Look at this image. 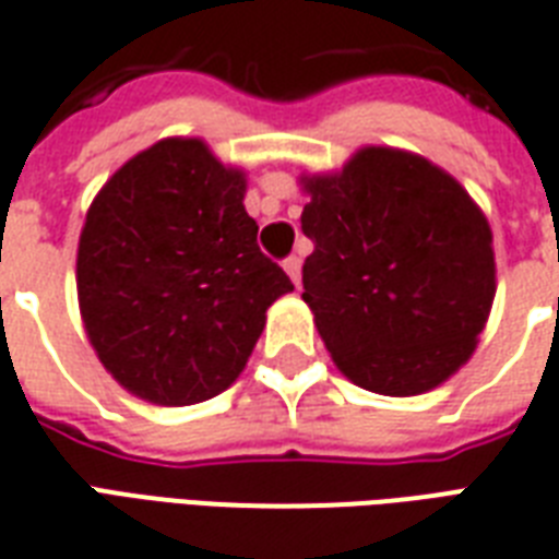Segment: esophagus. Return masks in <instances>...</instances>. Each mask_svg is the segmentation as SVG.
Wrapping results in <instances>:
<instances>
[{"mask_svg": "<svg viewBox=\"0 0 559 559\" xmlns=\"http://www.w3.org/2000/svg\"><path fill=\"white\" fill-rule=\"evenodd\" d=\"M283 267H285V274L292 276L294 280V285H300V267H302V259L300 257H288L283 262Z\"/></svg>", "mask_w": 559, "mask_h": 559, "instance_id": "34e87169", "label": "esophagus"}]
</instances>
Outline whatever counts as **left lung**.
I'll list each match as a JSON object with an SVG mask.
<instances>
[{
	"label": "left lung",
	"mask_w": 559,
	"mask_h": 559,
	"mask_svg": "<svg viewBox=\"0 0 559 559\" xmlns=\"http://www.w3.org/2000/svg\"><path fill=\"white\" fill-rule=\"evenodd\" d=\"M302 300L352 383L409 399L476 352L497 294L493 234L456 178L424 155L360 146L341 169L300 176Z\"/></svg>",
	"instance_id": "1"
}]
</instances>
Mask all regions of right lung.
<instances>
[{
  "instance_id": "obj_1",
  "label": "right lung",
  "mask_w": 559,
  "mask_h": 559,
  "mask_svg": "<svg viewBox=\"0 0 559 559\" xmlns=\"http://www.w3.org/2000/svg\"><path fill=\"white\" fill-rule=\"evenodd\" d=\"M245 169L202 138H160L100 187L78 245L83 329L138 399L187 406L242 374L265 311L294 292L257 245Z\"/></svg>"
}]
</instances>
